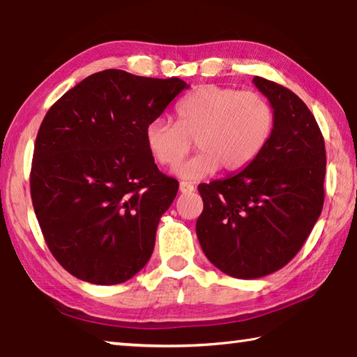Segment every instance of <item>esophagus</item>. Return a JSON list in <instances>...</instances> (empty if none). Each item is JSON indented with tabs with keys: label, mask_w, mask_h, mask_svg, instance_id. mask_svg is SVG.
Masks as SVG:
<instances>
[{
	"label": "esophagus",
	"mask_w": 357,
	"mask_h": 357,
	"mask_svg": "<svg viewBox=\"0 0 357 357\" xmlns=\"http://www.w3.org/2000/svg\"><path fill=\"white\" fill-rule=\"evenodd\" d=\"M179 190L183 193H190V192L195 190V185H193L192 183H185V181H181Z\"/></svg>",
	"instance_id": "34e87169"
}]
</instances>
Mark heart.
I'll list each match as a JSON object with an SVG mask.
<instances>
[{
  "mask_svg": "<svg viewBox=\"0 0 357 357\" xmlns=\"http://www.w3.org/2000/svg\"><path fill=\"white\" fill-rule=\"evenodd\" d=\"M176 123L151 119L144 128L149 154L159 165L174 167L195 140L198 153L174 168V174L198 181L220 167L239 172L250 165L273 135L275 116L271 102L257 91L204 84L184 96L176 107Z\"/></svg>",
  "mask_w": 357,
  "mask_h": 357,
  "instance_id": "obj_1",
  "label": "heart"
}]
</instances>
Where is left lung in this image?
Wrapping results in <instances>:
<instances>
[{"instance_id":"left-lung-1","label":"left lung","mask_w":357,"mask_h":357,"mask_svg":"<svg viewBox=\"0 0 357 357\" xmlns=\"http://www.w3.org/2000/svg\"><path fill=\"white\" fill-rule=\"evenodd\" d=\"M275 124L250 165L198 185L197 236L204 255L236 279H258L288 264L309 238L324 203L326 149L317 119L298 96L253 77Z\"/></svg>"}]
</instances>
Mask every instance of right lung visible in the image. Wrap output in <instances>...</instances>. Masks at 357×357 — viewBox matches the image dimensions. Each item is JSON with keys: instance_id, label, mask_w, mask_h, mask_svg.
Segmentation results:
<instances>
[{"instance_id": "right-lung-1", "label": "right lung", "mask_w": 357, "mask_h": 357, "mask_svg": "<svg viewBox=\"0 0 357 357\" xmlns=\"http://www.w3.org/2000/svg\"><path fill=\"white\" fill-rule=\"evenodd\" d=\"M185 88L176 77L107 69L47 112L34 144L31 200L52 255L77 279L116 285L151 258L179 184L154 164L144 128Z\"/></svg>"}]
</instances>
